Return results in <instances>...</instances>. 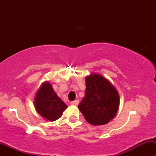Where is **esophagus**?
Masks as SVG:
<instances>
[{
  "mask_svg": "<svg viewBox=\"0 0 156 156\" xmlns=\"http://www.w3.org/2000/svg\"><path fill=\"white\" fill-rule=\"evenodd\" d=\"M78 103H79V101H78V100H74V101H72V102H71V104L73 105V106H78Z\"/></svg>",
  "mask_w": 156,
  "mask_h": 156,
  "instance_id": "1",
  "label": "esophagus"
}]
</instances>
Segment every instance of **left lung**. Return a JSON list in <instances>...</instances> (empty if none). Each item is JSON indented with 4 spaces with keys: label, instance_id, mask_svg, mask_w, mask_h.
<instances>
[{
    "label": "left lung",
    "instance_id": "obj_1",
    "mask_svg": "<svg viewBox=\"0 0 156 156\" xmlns=\"http://www.w3.org/2000/svg\"><path fill=\"white\" fill-rule=\"evenodd\" d=\"M85 80V97L78 108L88 123L95 126L106 125L114 119L119 109V93L101 75L90 74Z\"/></svg>",
    "mask_w": 156,
    "mask_h": 156
}]
</instances>
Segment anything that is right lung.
Listing matches in <instances>:
<instances>
[{
    "label": "right lung",
    "mask_w": 156,
    "mask_h": 156,
    "mask_svg": "<svg viewBox=\"0 0 156 156\" xmlns=\"http://www.w3.org/2000/svg\"><path fill=\"white\" fill-rule=\"evenodd\" d=\"M34 104L38 114L50 122L59 119L67 108L48 81L43 83L38 89L34 97Z\"/></svg>",
    "instance_id": "add662e5"
}]
</instances>
